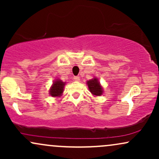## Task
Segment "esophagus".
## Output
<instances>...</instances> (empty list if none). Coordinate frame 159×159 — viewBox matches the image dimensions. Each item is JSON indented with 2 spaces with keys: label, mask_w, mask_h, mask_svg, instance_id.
Returning <instances> with one entry per match:
<instances>
[{
  "label": "esophagus",
  "mask_w": 159,
  "mask_h": 159,
  "mask_svg": "<svg viewBox=\"0 0 159 159\" xmlns=\"http://www.w3.org/2000/svg\"><path fill=\"white\" fill-rule=\"evenodd\" d=\"M74 80L75 81H80V77H79V76H75Z\"/></svg>",
  "instance_id": "1"
}]
</instances>
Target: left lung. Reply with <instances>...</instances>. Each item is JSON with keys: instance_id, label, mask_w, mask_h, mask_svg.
I'll return each instance as SVG.
<instances>
[{"instance_id": "1", "label": "left lung", "mask_w": 159, "mask_h": 159, "mask_svg": "<svg viewBox=\"0 0 159 159\" xmlns=\"http://www.w3.org/2000/svg\"><path fill=\"white\" fill-rule=\"evenodd\" d=\"M87 83V85H88L89 90L94 96H101L102 94V88L99 82L98 81L97 78L90 80Z\"/></svg>"}]
</instances>
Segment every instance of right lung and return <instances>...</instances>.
<instances>
[{
  "label": "right lung",
  "instance_id": "1",
  "mask_svg": "<svg viewBox=\"0 0 159 159\" xmlns=\"http://www.w3.org/2000/svg\"><path fill=\"white\" fill-rule=\"evenodd\" d=\"M64 85V82L61 81V80H57V81H54L53 85L52 86V87H51L50 91H49L51 96H52L53 97L61 96L63 91Z\"/></svg>",
  "mask_w": 159,
  "mask_h": 159
}]
</instances>
